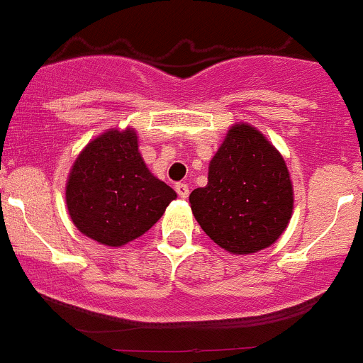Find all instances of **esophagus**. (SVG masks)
Returning a JSON list of instances; mask_svg holds the SVG:
<instances>
[{"label":"esophagus","mask_w":363,"mask_h":363,"mask_svg":"<svg viewBox=\"0 0 363 363\" xmlns=\"http://www.w3.org/2000/svg\"><path fill=\"white\" fill-rule=\"evenodd\" d=\"M177 192H178V196H180L182 199H186V197H189V194H190L189 185H186V183H178V185H177Z\"/></svg>","instance_id":"34e87169"}]
</instances>
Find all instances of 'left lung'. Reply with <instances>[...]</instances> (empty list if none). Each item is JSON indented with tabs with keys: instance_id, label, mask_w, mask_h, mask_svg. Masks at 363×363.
Segmentation results:
<instances>
[{
	"instance_id": "left-lung-1",
	"label": "left lung",
	"mask_w": 363,
	"mask_h": 363,
	"mask_svg": "<svg viewBox=\"0 0 363 363\" xmlns=\"http://www.w3.org/2000/svg\"><path fill=\"white\" fill-rule=\"evenodd\" d=\"M189 201L213 242L230 255H252L286 232L294 190L282 154L258 128L237 123L209 162L208 185Z\"/></svg>"
}]
</instances>
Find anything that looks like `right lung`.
<instances>
[{
    "label": "right lung",
    "mask_w": 363,
    "mask_h": 363,
    "mask_svg": "<svg viewBox=\"0 0 363 363\" xmlns=\"http://www.w3.org/2000/svg\"><path fill=\"white\" fill-rule=\"evenodd\" d=\"M177 199L150 173L133 128H111L79 152L65 185V204L83 235L108 247L142 237Z\"/></svg>",
    "instance_id": "right-lung-1"
}]
</instances>
